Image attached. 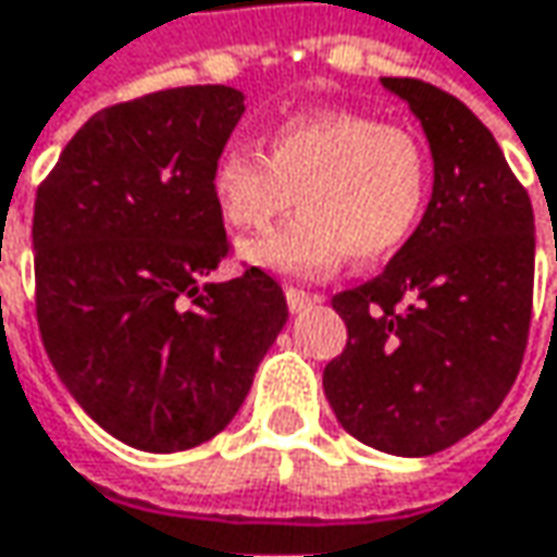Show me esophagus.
<instances>
[{
  "label": "esophagus",
  "instance_id": "1",
  "mask_svg": "<svg viewBox=\"0 0 557 557\" xmlns=\"http://www.w3.org/2000/svg\"><path fill=\"white\" fill-rule=\"evenodd\" d=\"M312 302H319L315 293H306V289H299V286H286V306H289V312H302V309L312 306Z\"/></svg>",
  "mask_w": 557,
  "mask_h": 557
}]
</instances>
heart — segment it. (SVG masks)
Here are the masks:
<instances>
[{"label":"heart","instance_id":"1","mask_svg":"<svg viewBox=\"0 0 557 557\" xmlns=\"http://www.w3.org/2000/svg\"><path fill=\"white\" fill-rule=\"evenodd\" d=\"M430 190L428 143L363 111L296 114L268 133L264 156L228 146L210 172V197L235 232H264L296 194L302 213L242 248L293 277H322L347 255L357 264L395 255L421 226Z\"/></svg>","mask_w":557,"mask_h":557}]
</instances>
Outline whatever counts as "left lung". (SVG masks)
<instances>
[{
	"label": "left lung",
	"mask_w": 557,
	"mask_h": 557,
	"mask_svg": "<svg viewBox=\"0 0 557 557\" xmlns=\"http://www.w3.org/2000/svg\"><path fill=\"white\" fill-rule=\"evenodd\" d=\"M428 133L433 194L380 277L331 299L347 347L325 367L341 428L392 456H430L481 428L520 373L535 223L491 129L449 91L382 78Z\"/></svg>",
	"instance_id": "left-lung-1"
}]
</instances>
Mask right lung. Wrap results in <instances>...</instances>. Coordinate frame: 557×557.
<instances>
[{"mask_svg": "<svg viewBox=\"0 0 557 557\" xmlns=\"http://www.w3.org/2000/svg\"><path fill=\"white\" fill-rule=\"evenodd\" d=\"M242 101L228 85H184L111 104L37 187L44 350L91 421L133 449L216 436L286 325V296L261 268L203 283L232 251L210 172Z\"/></svg>", "mask_w": 557, "mask_h": 557, "instance_id": "obj_1", "label": "right lung"}]
</instances>
